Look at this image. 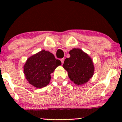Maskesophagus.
Here are the masks:
<instances>
[{"label": "esophagus", "mask_w": 122, "mask_h": 122, "mask_svg": "<svg viewBox=\"0 0 122 122\" xmlns=\"http://www.w3.org/2000/svg\"><path fill=\"white\" fill-rule=\"evenodd\" d=\"M64 60H65V59H64V58H61V62H62V64H64Z\"/></svg>", "instance_id": "obj_1"}]
</instances>
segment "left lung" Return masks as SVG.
Masks as SVG:
<instances>
[{
	"instance_id": "1",
	"label": "left lung",
	"mask_w": 122,
	"mask_h": 122,
	"mask_svg": "<svg viewBox=\"0 0 122 122\" xmlns=\"http://www.w3.org/2000/svg\"><path fill=\"white\" fill-rule=\"evenodd\" d=\"M69 54L71 57L66 58L62 66L67 71L69 77L74 83L83 84L93 75L94 66L92 60L80 49H73Z\"/></svg>"
}]
</instances>
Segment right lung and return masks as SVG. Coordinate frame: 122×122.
Instances as JSON below:
<instances>
[{"label": "right lung", "mask_w": 122, "mask_h": 122, "mask_svg": "<svg viewBox=\"0 0 122 122\" xmlns=\"http://www.w3.org/2000/svg\"><path fill=\"white\" fill-rule=\"evenodd\" d=\"M61 64L52 53L43 50L32 56L24 65V74L30 84L41 88L46 86L51 79V73Z\"/></svg>", "instance_id": "add662e5"}]
</instances>
